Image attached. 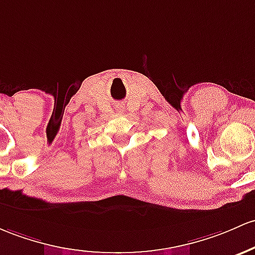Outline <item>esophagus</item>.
Segmentation results:
<instances>
[{"instance_id":"1","label":"esophagus","mask_w":255,"mask_h":255,"mask_svg":"<svg viewBox=\"0 0 255 255\" xmlns=\"http://www.w3.org/2000/svg\"><path fill=\"white\" fill-rule=\"evenodd\" d=\"M116 110L120 111V113H123V111H125V106H123L122 104H119L116 106Z\"/></svg>"}]
</instances>
